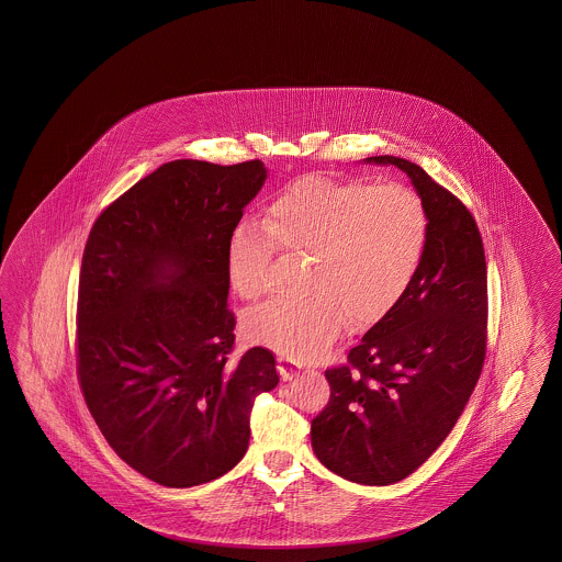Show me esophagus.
Here are the masks:
<instances>
[{"label":"esophagus","instance_id":"obj_1","mask_svg":"<svg viewBox=\"0 0 562 562\" xmlns=\"http://www.w3.org/2000/svg\"><path fill=\"white\" fill-rule=\"evenodd\" d=\"M278 373L282 381H292L301 374V369L294 362H290L289 358H278Z\"/></svg>","mask_w":562,"mask_h":562}]
</instances>
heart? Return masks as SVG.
Wrapping results in <instances>:
<instances>
[{
	"label": "heart",
	"mask_w": 562,
	"mask_h": 562,
	"mask_svg": "<svg viewBox=\"0 0 562 562\" xmlns=\"http://www.w3.org/2000/svg\"><path fill=\"white\" fill-rule=\"evenodd\" d=\"M430 216L402 183L301 177L266 207L263 228L238 222L226 243V278L245 301L259 299L278 249L311 256L305 299L273 301L245 319V334L289 360H317L346 322L371 327L392 313L425 261Z\"/></svg>",
	"instance_id": "1"
}]
</instances>
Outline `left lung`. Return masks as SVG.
<instances>
[{
    "label": "left lung",
    "instance_id": "8db88e82",
    "mask_svg": "<svg viewBox=\"0 0 562 562\" xmlns=\"http://www.w3.org/2000/svg\"><path fill=\"white\" fill-rule=\"evenodd\" d=\"M404 170L425 200V261L392 313L348 360L329 367V402L311 420L317 460L338 476L387 486L418 470L445 441L476 387L486 357V257L472 212L418 165Z\"/></svg>",
    "mask_w": 562,
    "mask_h": 562
}]
</instances>
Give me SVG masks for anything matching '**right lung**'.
I'll use <instances>...</instances> for the list:
<instances>
[{
  "instance_id": "1",
  "label": "right lung",
  "mask_w": 562,
  "mask_h": 562,
  "mask_svg": "<svg viewBox=\"0 0 562 562\" xmlns=\"http://www.w3.org/2000/svg\"><path fill=\"white\" fill-rule=\"evenodd\" d=\"M266 181L261 160H172L94 221L76 315V369L106 442L169 488L210 482L249 447L257 395L276 358L231 360L226 243Z\"/></svg>"
}]
</instances>
